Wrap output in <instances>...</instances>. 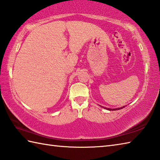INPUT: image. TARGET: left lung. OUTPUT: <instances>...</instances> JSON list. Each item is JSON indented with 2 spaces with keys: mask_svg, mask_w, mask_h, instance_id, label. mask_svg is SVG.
<instances>
[{
  "mask_svg": "<svg viewBox=\"0 0 160 160\" xmlns=\"http://www.w3.org/2000/svg\"><path fill=\"white\" fill-rule=\"evenodd\" d=\"M124 107H121V108H115V109H113V110H120V109H121V108H124ZM107 109H108V110H110V111H111V110H112L111 108H107Z\"/></svg>",
  "mask_w": 160,
  "mask_h": 160,
  "instance_id": "8db88e82",
  "label": "left lung"
}]
</instances>
